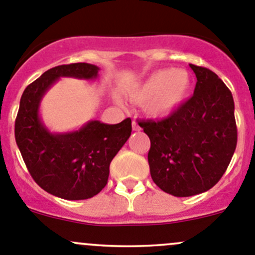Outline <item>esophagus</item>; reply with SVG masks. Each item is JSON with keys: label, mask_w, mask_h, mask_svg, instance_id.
Here are the masks:
<instances>
[{"label": "esophagus", "mask_w": 255, "mask_h": 255, "mask_svg": "<svg viewBox=\"0 0 255 255\" xmlns=\"http://www.w3.org/2000/svg\"><path fill=\"white\" fill-rule=\"evenodd\" d=\"M132 128H133V130H135V132H139L140 130V127L137 125V122H135V121H133L132 122Z\"/></svg>", "instance_id": "esophagus-1"}]
</instances>
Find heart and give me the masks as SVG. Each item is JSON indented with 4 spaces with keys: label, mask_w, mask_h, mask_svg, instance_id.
<instances>
[{
    "label": "heart",
    "mask_w": 255,
    "mask_h": 255,
    "mask_svg": "<svg viewBox=\"0 0 255 255\" xmlns=\"http://www.w3.org/2000/svg\"><path fill=\"white\" fill-rule=\"evenodd\" d=\"M192 87L191 75L184 69L166 68L151 74L143 84L128 91L130 99L143 102V111L151 118H164L186 101Z\"/></svg>",
    "instance_id": "heart-1"
}]
</instances>
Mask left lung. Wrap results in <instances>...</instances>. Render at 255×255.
I'll return each instance as SVG.
<instances>
[{
    "instance_id": "left-lung-1",
    "label": "left lung",
    "mask_w": 255,
    "mask_h": 255,
    "mask_svg": "<svg viewBox=\"0 0 255 255\" xmlns=\"http://www.w3.org/2000/svg\"><path fill=\"white\" fill-rule=\"evenodd\" d=\"M194 96L160 121L139 126L150 139L148 163L153 181L166 194L187 197L215 186L237 145L235 101L213 71L192 65Z\"/></svg>"
}]
</instances>
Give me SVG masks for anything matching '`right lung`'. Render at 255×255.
<instances>
[{
  "mask_svg": "<svg viewBox=\"0 0 255 255\" xmlns=\"http://www.w3.org/2000/svg\"><path fill=\"white\" fill-rule=\"evenodd\" d=\"M100 68L87 63L49 69L25 87L14 125L16 143L34 181L65 200H86L107 184L110 164L132 132V121L117 125L89 121L78 130L51 133L42 122L43 96L60 78L95 80Z\"/></svg>",
  "mask_w": 255,
  "mask_h": 255,
  "instance_id": "1",
  "label": "right lung"
}]
</instances>
